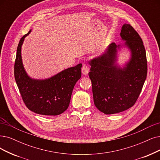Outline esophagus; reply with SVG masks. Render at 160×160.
Masks as SVG:
<instances>
[{
	"label": "esophagus",
	"mask_w": 160,
	"mask_h": 160,
	"mask_svg": "<svg viewBox=\"0 0 160 160\" xmlns=\"http://www.w3.org/2000/svg\"><path fill=\"white\" fill-rule=\"evenodd\" d=\"M88 72H89V67L87 64L85 63V64H83V66L82 67V74L87 75L88 73Z\"/></svg>",
	"instance_id": "esophagus-1"
}]
</instances>
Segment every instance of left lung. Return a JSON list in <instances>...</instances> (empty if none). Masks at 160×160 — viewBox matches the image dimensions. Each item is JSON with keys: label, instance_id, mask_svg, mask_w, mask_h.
<instances>
[{"label": "left lung", "instance_id": "obj_1", "mask_svg": "<svg viewBox=\"0 0 160 160\" xmlns=\"http://www.w3.org/2000/svg\"><path fill=\"white\" fill-rule=\"evenodd\" d=\"M121 37L127 41L132 57L124 69L114 66L116 44L112 43L107 52L91 60L88 73L92 82L94 103L105 114L121 112L134 106L147 75V60L143 42L130 24L125 23Z\"/></svg>", "mask_w": 160, "mask_h": 160}]
</instances>
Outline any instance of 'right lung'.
<instances>
[{
	"instance_id": "1",
	"label": "right lung",
	"mask_w": 160,
	"mask_h": 160,
	"mask_svg": "<svg viewBox=\"0 0 160 160\" xmlns=\"http://www.w3.org/2000/svg\"><path fill=\"white\" fill-rule=\"evenodd\" d=\"M24 35L19 42L14 63V77L22 100L31 111L44 116H57L69 106L73 87L81 77V63L69 68L46 80L31 79L25 73L21 48Z\"/></svg>"
}]
</instances>
